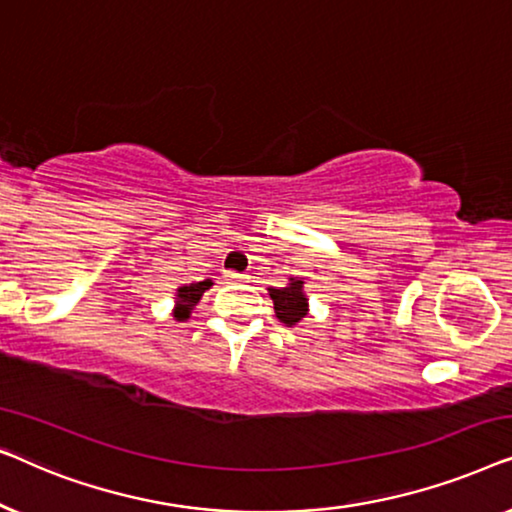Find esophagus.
<instances>
[{
	"instance_id": "esophagus-1",
	"label": "esophagus",
	"mask_w": 512,
	"mask_h": 512,
	"mask_svg": "<svg viewBox=\"0 0 512 512\" xmlns=\"http://www.w3.org/2000/svg\"><path fill=\"white\" fill-rule=\"evenodd\" d=\"M223 277H226L228 282H240V279H244V275H240V272H233V270H228Z\"/></svg>"
}]
</instances>
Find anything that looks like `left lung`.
Masks as SVG:
<instances>
[{
  "label": "left lung",
  "instance_id": "obj_1",
  "mask_svg": "<svg viewBox=\"0 0 512 512\" xmlns=\"http://www.w3.org/2000/svg\"><path fill=\"white\" fill-rule=\"evenodd\" d=\"M270 298L275 303L277 319L286 326H296L307 314V296L303 291V279L291 277L282 289H270Z\"/></svg>",
  "mask_w": 512,
  "mask_h": 512
}]
</instances>
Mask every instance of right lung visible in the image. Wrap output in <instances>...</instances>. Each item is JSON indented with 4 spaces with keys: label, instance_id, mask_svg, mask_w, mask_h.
Returning a JSON list of instances; mask_svg holds the SVG:
<instances>
[{
    "label": "right lung",
    "instance_id": "add662e5",
    "mask_svg": "<svg viewBox=\"0 0 512 512\" xmlns=\"http://www.w3.org/2000/svg\"><path fill=\"white\" fill-rule=\"evenodd\" d=\"M209 286H212V279H205V282H195V284H184L177 289V298H174V319L186 321L191 317V310L200 303L202 293H205Z\"/></svg>",
    "mask_w": 512,
    "mask_h": 512
}]
</instances>
